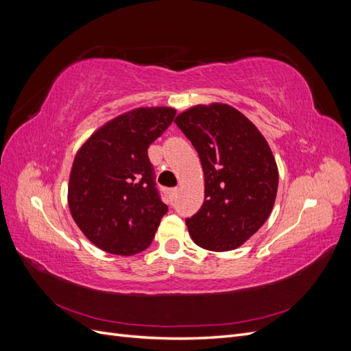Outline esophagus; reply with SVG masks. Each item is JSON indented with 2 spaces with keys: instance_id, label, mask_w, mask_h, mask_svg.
I'll return each instance as SVG.
<instances>
[{
  "instance_id": "34e87169",
  "label": "esophagus",
  "mask_w": 351,
  "mask_h": 351,
  "mask_svg": "<svg viewBox=\"0 0 351 351\" xmlns=\"http://www.w3.org/2000/svg\"><path fill=\"white\" fill-rule=\"evenodd\" d=\"M177 195H178V189H173V190H169V199H171V202L177 197Z\"/></svg>"
}]
</instances>
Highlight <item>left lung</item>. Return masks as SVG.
Returning <instances> with one entry per match:
<instances>
[{"instance_id":"left-lung-1","label":"left lung","mask_w":351,"mask_h":351,"mask_svg":"<svg viewBox=\"0 0 351 351\" xmlns=\"http://www.w3.org/2000/svg\"><path fill=\"white\" fill-rule=\"evenodd\" d=\"M197 151L205 200L186 219L189 234L206 250H234L271 215L278 168L265 137L227 104L196 105L174 120Z\"/></svg>"}]
</instances>
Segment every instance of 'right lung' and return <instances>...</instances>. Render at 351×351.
Segmentation results:
<instances>
[{
  "label": "right lung",
  "mask_w": 351,
  "mask_h": 351,
  "mask_svg": "<svg viewBox=\"0 0 351 351\" xmlns=\"http://www.w3.org/2000/svg\"><path fill=\"white\" fill-rule=\"evenodd\" d=\"M174 117L168 107L136 108L104 124L77 151L69 208L97 247L121 256L149 247L168 206L155 187L147 147Z\"/></svg>",
  "instance_id": "obj_1"
}]
</instances>
